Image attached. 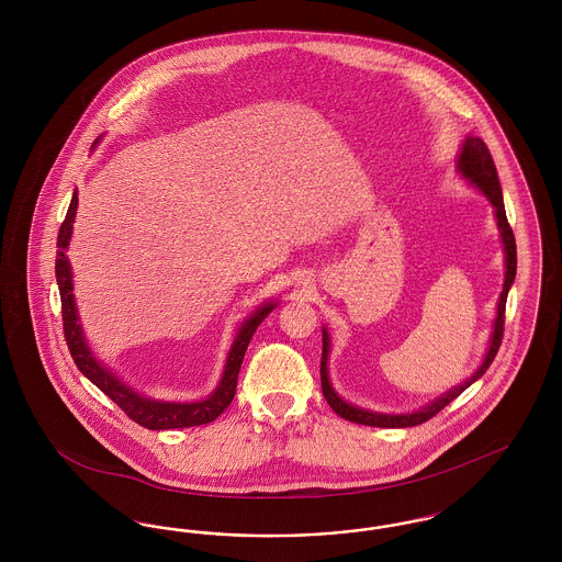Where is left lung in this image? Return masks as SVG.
I'll return each mask as SVG.
<instances>
[{"instance_id":"1","label":"left lung","mask_w":562,"mask_h":562,"mask_svg":"<svg viewBox=\"0 0 562 562\" xmlns=\"http://www.w3.org/2000/svg\"><path fill=\"white\" fill-rule=\"evenodd\" d=\"M454 170L474 188L482 191V195L491 202L493 206V214L497 221V229L502 236V244H504V263H506V280H504V291L499 294L497 301V316L493 322V333L488 339V348L484 353L481 367L470 374L463 383L454 385L451 390H447L445 394H440L438 398L428 402L426 406L413 411V413H379V411H369L356 404H349L346 398H341L328 376V353H330V335L326 330V326H322V362H321V379H322V394L326 402L330 404V408L348 419L353 424L360 426H373V428H413L419 426L424 422H428L429 417H434L438 411H442L447 404L451 402L463 392L468 390L474 381H479L482 374L486 373V369L491 367V362L497 356V349L502 346V337H504V321H506V301H508L509 289L514 284L516 278V241H514V234L509 227L508 216H506V209H504V195H502V186L497 179V168L493 164V158L488 154V147L484 145V140L479 136L468 134L461 143L459 149V158H457V166Z\"/></svg>"}]
</instances>
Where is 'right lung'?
Wrapping results in <instances>:
<instances>
[{
	"instance_id": "1",
	"label": "right lung",
	"mask_w": 562,
	"mask_h": 562,
	"mask_svg": "<svg viewBox=\"0 0 562 562\" xmlns=\"http://www.w3.org/2000/svg\"><path fill=\"white\" fill-rule=\"evenodd\" d=\"M97 143H99V138H97ZM76 213H78V189L74 191L69 211L60 225L58 241H56V246H58L56 282H58L60 305H63V328H65V339H67V346L74 356V362L78 364L83 376H88L103 394H108L111 401L115 402L133 422L143 428L177 429L211 424L234 401L246 348H248L257 326L266 321V316L278 305V301L269 299L266 303H261L246 321L241 322L240 328L236 333V339L227 353L223 374H221L216 387L206 398L193 402L149 398V396L136 392L126 381H122L101 360H97V356L92 353V349L86 341L78 305H76V294H74V271H71V263L67 259V248L71 241V234H74Z\"/></svg>"
}]
</instances>
